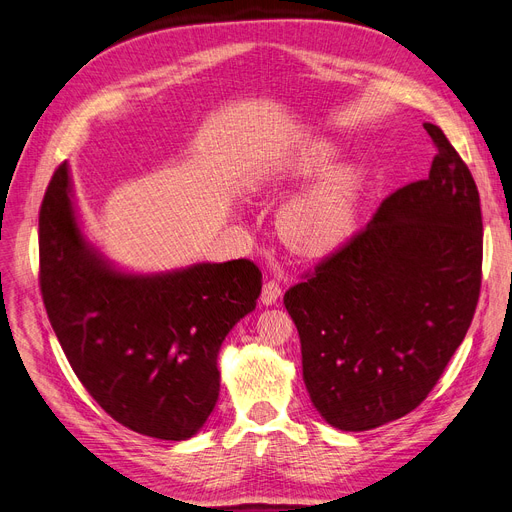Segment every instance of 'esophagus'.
Masks as SVG:
<instances>
[{"label": "esophagus", "instance_id": "obj_1", "mask_svg": "<svg viewBox=\"0 0 512 512\" xmlns=\"http://www.w3.org/2000/svg\"><path fill=\"white\" fill-rule=\"evenodd\" d=\"M280 295H282V289H280V285H278L276 280H268L266 285H263V289H261V301L266 306L276 304V301L280 299Z\"/></svg>", "mask_w": 512, "mask_h": 512}]
</instances>
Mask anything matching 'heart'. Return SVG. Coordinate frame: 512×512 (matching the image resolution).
<instances>
[{
	"label": "heart",
	"instance_id": "b5f03b06",
	"mask_svg": "<svg viewBox=\"0 0 512 512\" xmlns=\"http://www.w3.org/2000/svg\"><path fill=\"white\" fill-rule=\"evenodd\" d=\"M335 143L316 139L301 145L276 168V181L301 183L318 177L280 215V234L299 255L318 257L344 244L358 219L367 175L361 164L342 162Z\"/></svg>",
	"mask_w": 512,
	"mask_h": 512
}]
</instances>
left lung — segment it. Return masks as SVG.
<instances>
[{"mask_svg": "<svg viewBox=\"0 0 512 512\" xmlns=\"http://www.w3.org/2000/svg\"><path fill=\"white\" fill-rule=\"evenodd\" d=\"M426 179L390 194L373 219L285 293L304 382L327 424L363 432L399 420L439 382L481 293L479 189L445 132Z\"/></svg>", "mask_w": 512, "mask_h": 512, "instance_id": "left-lung-1", "label": "left lung"}]
</instances>
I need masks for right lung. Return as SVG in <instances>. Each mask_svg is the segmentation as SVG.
<instances>
[{"label":"right lung","mask_w":512,"mask_h":512,"mask_svg":"<svg viewBox=\"0 0 512 512\" xmlns=\"http://www.w3.org/2000/svg\"><path fill=\"white\" fill-rule=\"evenodd\" d=\"M40 289L71 369L105 413L145 437L185 441L217 405V354L255 310L261 270L232 259L118 272L82 236L63 162L40 208Z\"/></svg>","instance_id":"add662e5"}]
</instances>
